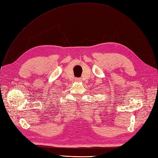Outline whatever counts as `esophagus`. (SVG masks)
Here are the masks:
<instances>
[{
    "label": "esophagus",
    "instance_id": "obj_1",
    "mask_svg": "<svg viewBox=\"0 0 158 158\" xmlns=\"http://www.w3.org/2000/svg\"><path fill=\"white\" fill-rule=\"evenodd\" d=\"M76 80L77 81V82H80V81H81L80 78H76Z\"/></svg>",
    "mask_w": 158,
    "mask_h": 158
}]
</instances>
